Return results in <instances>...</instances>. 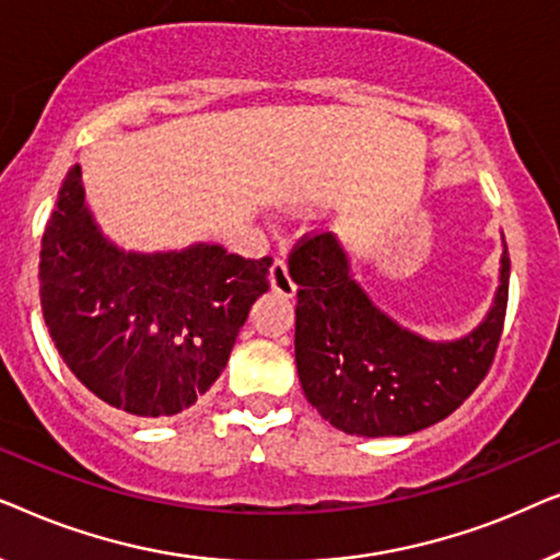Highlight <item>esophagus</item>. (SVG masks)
Masks as SVG:
<instances>
[{"label": "esophagus", "mask_w": 560, "mask_h": 560, "mask_svg": "<svg viewBox=\"0 0 560 560\" xmlns=\"http://www.w3.org/2000/svg\"><path fill=\"white\" fill-rule=\"evenodd\" d=\"M270 285L275 293L285 295V298H293L295 295V280L290 278V270H288V262L285 259H275L272 267H270Z\"/></svg>", "instance_id": "esophagus-1"}]
</instances>
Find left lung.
Here are the masks:
<instances>
[{"label": "left lung", "mask_w": 560, "mask_h": 560, "mask_svg": "<svg viewBox=\"0 0 560 560\" xmlns=\"http://www.w3.org/2000/svg\"><path fill=\"white\" fill-rule=\"evenodd\" d=\"M298 282L295 364L308 402L351 435H408L448 418L487 377L504 328L510 255L477 331L431 343L374 308L334 234H303L288 257Z\"/></svg>", "instance_id": "left-lung-1"}]
</instances>
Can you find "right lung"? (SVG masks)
<instances>
[{
    "label": "right lung",
    "instance_id": "right-lung-1",
    "mask_svg": "<svg viewBox=\"0 0 560 560\" xmlns=\"http://www.w3.org/2000/svg\"><path fill=\"white\" fill-rule=\"evenodd\" d=\"M272 257L196 244L135 255L98 232L73 165L40 244V305L50 339L83 387L135 418L188 410L224 372Z\"/></svg>",
    "mask_w": 560,
    "mask_h": 560
}]
</instances>
